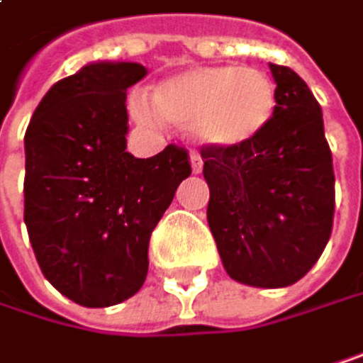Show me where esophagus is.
I'll list each match as a JSON object with an SVG mask.
<instances>
[{"mask_svg":"<svg viewBox=\"0 0 363 363\" xmlns=\"http://www.w3.org/2000/svg\"><path fill=\"white\" fill-rule=\"evenodd\" d=\"M189 159H191V169H194L196 174H200V172H202V167H204V159H202L198 152H191V157H189Z\"/></svg>","mask_w":363,"mask_h":363,"instance_id":"34e87169","label":"esophagus"}]
</instances>
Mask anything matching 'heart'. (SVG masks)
I'll list each match as a JSON object with an SVG mask.
<instances>
[{"label": "heart", "mask_w": 363, "mask_h": 363, "mask_svg": "<svg viewBox=\"0 0 363 363\" xmlns=\"http://www.w3.org/2000/svg\"><path fill=\"white\" fill-rule=\"evenodd\" d=\"M131 96V113L144 126L163 120L191 128L208 148H239L256 142L277 109L273 79L250 66H200L161 82L152 94Z\"/></svg>", "instance_id": "obj_1"}]
</instances>
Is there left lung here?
Instances as JSON below:
<instances>
[{"label": "left lung", "mask_w": 363, "mask_h": 363, "mask_svg": "<svg viewBox=\"0 0 363 363\" xmlns=\"http://www.w3.org/2000/svg\"><path fill=\"white\" fill-rule=\"evenodd\" d=\"M277 109L267 131L239 148H202L206 208L223 269L258 289L299 281L333 225L335 178L323 111L301 77L269 64Z\"/></svg>", "instance_id": "left-lung-1"}]
</instances>
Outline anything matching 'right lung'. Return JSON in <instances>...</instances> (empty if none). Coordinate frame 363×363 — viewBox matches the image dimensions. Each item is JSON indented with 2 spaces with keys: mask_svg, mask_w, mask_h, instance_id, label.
<instances>
[{
  "mask_svg": "<svg viewBox=\"0 0 363 363\" xmlns=\"http://www.w3.org/2000/svg\"><path fill=\"white\" fill-rule=\"evenodd\" d=\"M135 62H94L43 96L25 131V225L43 275L70 301L107 308L133 297L148 243L191 174L185 148L126 152V90Z\"/></svg>",
  "mask_w": 363,
  "mask_h": 363,
  "instance_id": "1",
  "label": "right lung"
}]
</instances>
